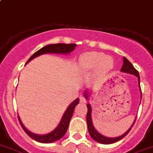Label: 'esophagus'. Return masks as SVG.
<instances>
[{
    "instance_id": "1",
    "label": "esophagus",
    "mask_w": 153,
    "mask_h": 153,
    "mask_svg": "<svg viewBox=\"0 0 153 153\" xmlns=\"http://www.w3.org/2000/svg\"><path fill=\"white\" fill-rule=\"evenodd\" d=\"M80 102L85 104V103H86V99H85L83 96H81V97H80Z\"/></svg>"
}]
</instances>
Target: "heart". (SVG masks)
<instances>
[{"label": "heart", "mask_w": 153, "mask_h": 153, "mask_svg": "<svg viewBox=\"0 0 153 153\" xmlns=\"http://www.w3.org/2000/svg\"><path fill=\"white\" fill-rule=\"evenodd\" d=\"M81 63L85 69L96 70L99 74H104L114 67L112 57L98 52L85 53L81 59Z\"/></svg>", "instance_id": "1"}]
</instances>
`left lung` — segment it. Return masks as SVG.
I'll return each instance as SVG.
<instances>
[{"label":"left lung","mask_w":153,"mask_h":153,"mask_svg":"<svg viewBox=\"0 0 153 153\" xmlns=\"http://www.w3.org/2000/svg\"><path fill=\"white\" fill-rule=\"evenodd\" d=\"M120 71L122 72H125V73L127 74H131V75H135V76L137 77L138 78V85L139 88H140V99H142V92H141V88H140V75H139V72L137 70H136V68L133 67V65L131 64L129 60L126 59V58L123 57V66L121 68ZM84 96H85V98L87 100H89V94H88V91L87 90H85V93H84ZM87 107H88V113H87V124H88V130L89 134L91 137V138L93 139L94 140H95L96 142L97 143H100L102 144H112L114 143H116V142L119 141V140H122L124 137H126V135L128 134V133L131 130V128L133 127V124H134L135 121H136V119L137 117L135 118L134 122L132 124V126L129 128V130L126 132V133H123V135H121L120 137H105V136H103L102 134H100L99 132H97L96 130V129L94 128L93 125V121H92V117H91V106L90 104H87Z\"/></svg>","instance_id":"1"}]
</instances>
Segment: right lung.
I'll use <instances>...</instances> for the list:
<instances>
[{"instance_id":"right-lung-1","label":"right lung","mask_w":153,"mask_h":153,"mask_svg":"<svg viewBox=\"0 0 153 153\" xmlns=\"http://www.w3.org/2000/svg\"><path fill=\"white\" fill-rule=\"evenodd\" d=\"M76 44H64V43H57V44H49L47 46H44L42 49L36 52L33 55L28 59V61L26 62V64L30 62L31 60L35 59L36 57L41 56V55L46 54V53H56V54H69L71 53L74 49H75ZM79 103V99L76 98L73 102L70 104V105L67 107L66 111H65L64 114H63L60 123L57 126V127L53 130V131L50 133H47V134H36V133L30 132L28 130L27 128L24 126V125L22 123L21 120H20V117L18 116L19 121L23 127V130L26 132L29 137L33 139L36 141L39 142V143H51L53 142H56L57 140H60L62 137L67 132V130L68 128V125H69V122L71 120V118L73 114L74 110H75V107L77 104Z\"/></svg>"}]
</instances>
